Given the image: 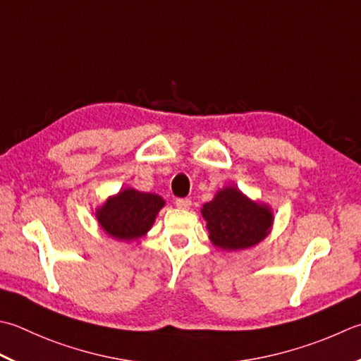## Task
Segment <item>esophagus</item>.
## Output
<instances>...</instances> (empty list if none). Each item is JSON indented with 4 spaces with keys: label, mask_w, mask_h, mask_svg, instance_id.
Wrapping results in <instances>:
<instances>
[{
    "label": "esophagus",
    "mask_w": 361,
    "mask_h": 361,
    "mask_svg": "<svg viewBox=\"0 0 361 361\" xmlns=\"http://www.w3.org/2000/svg\"><path fill=\"white\" fill-rule=\"evenodd\" d=\"M175 204H176V207H178V208L188 209V208L190 207V204H192V202H190L189 199H176V200H175Z\"/></svg>",
    "instance_id": "esophagus-1"
}]
</instances>
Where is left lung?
I'll use <instances>...</instances> for the list:
<instances>
[{
    "label": "left lung",
    "instance_id": "left-lung-1",
    "mask_svg": "<svg viewBox=\"0 0 361 361\" xmlns=\"http://www.w3.org/2000/svg\"><path fill=\"white\" fill-rule=\"evenodd\" d=\"M202 214L207 221L209 239L225 250L247 249L264 239L272 224L266 204L244 197L236 188H225L213 200L204 203Z\"/></svg>",
    "mask_w": 361,
    "mask_h": 361
}]
</instances>
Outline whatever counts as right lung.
Instances as JSON below:
<instances>
[{
  "label": "right lung",
  "instance_id": "obj_1",
  "mask_svg": "<svg viewBox=\"0 0 361 361\" xmlns=\"http://www.w3.org/2000/svg\"><path fill=\"white\" fill-rule=\"evenodd\" d=\"M164 200L157 194L125 189L108 199L98 209L97 217L103 230L116 239L133 241L150 230Z\"/></svg>",
  "mask_w": 361,
  "mask_h": 361
}]
</instances>
